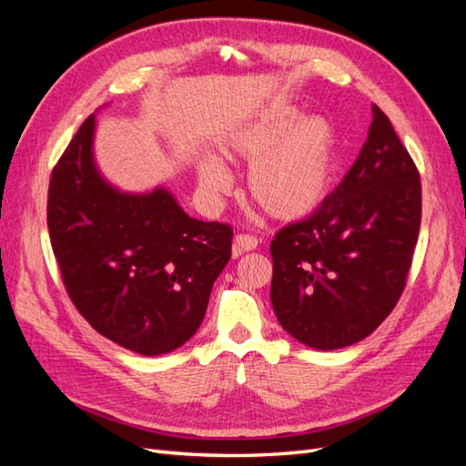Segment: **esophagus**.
Instances as JSON below:
<instances>
[{"mask_svg":"<svg viewBox=\"0 0 466 466\" xmlns=\"http://www.w3.org/2000/svg\"><path fill=\"white\" fill-rule=\"evenodd\" d=\"M258 247V238L252 237V235H237L235 241H233V255L238 257L243 255V252L248 250H255Z\"/></svg>","mask_w":466,"mask_h":466,"instance_id":"obj_1","label":"esophagus"}]
</instances>
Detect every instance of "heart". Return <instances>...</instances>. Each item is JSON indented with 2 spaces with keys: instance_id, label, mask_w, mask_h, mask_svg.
<instances>
[{
  "instance_id": "b5f03b06",
  "label": "heart",
  "mask_w": 466,
  "mask_h": 466,
  "mask_svg": "<svg viewBox=\"0 0 466 466\" xmlns=\"http://www.w3.org/2000/svg\"><path fill=\"white\" fill-rule=\"evenodd\" d=\"M219 151L248 163L247 190L268 216L298 221L329 198L338 173V134L322 116H301L293 106L272 108L229 132ZM198 188L208 200L231 192L233 178L216 155L196 163Z\"/></svg>"
}]
</instances>
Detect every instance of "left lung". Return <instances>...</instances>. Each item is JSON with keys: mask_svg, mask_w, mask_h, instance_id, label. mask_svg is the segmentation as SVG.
Segmentation results:
<instances>
[{"mask_svg": "<svg viewBox=\"0 0 466 466\" xmlns=\"http://www.w3.org/2000/svg\"><path fill=\"white\" fill-rule=\"evenodd\" d=\"M348 175L303 221L270 245L278 322L315 350L370 336L406 286L421 219L418 168L377 105Z\"/></svg>", "mask_w": 466, "mask_h": 466, "instance_id": "left-lung-1", "label": "left lung"}]
</instances>
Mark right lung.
Returning <instances> with one entry per match:
<instances>
[{
	"instance_id": "add662e5",
	"label": "right lung",
	"mask_w": 466,
	"mask_h": 466,
	"mask_svg": "<svg viewBox=\"0 0 466 466\" xmlns=\"http://www.w3.org/2000/svg\"><path fill=\"white\" fill-rule=\"evenodd\" d=\"M91 115L54 167L48 231L66 289L91 327L142 356L196 334L233 231L190 218L163 187L124 192L95 161Z\"/></svg>"
}]
</instances>
